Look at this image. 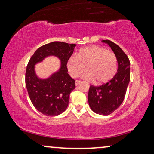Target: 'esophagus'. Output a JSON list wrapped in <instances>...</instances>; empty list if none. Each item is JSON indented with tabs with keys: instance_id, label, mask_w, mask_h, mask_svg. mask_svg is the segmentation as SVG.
<instances>
[{
	"instance_id": "esophagus-1",
	"label": "esophagus",
	"mask_w": 154,
	"mask_h": 154,
	"mask_svg": "<svg viewBox=\"0 0 154 154\" xmlns=\"http://www.w3.org/2000/svg\"><path fill=\"white\" fill-rule=\"evenodd\" d=\"M80 82H81V81H79V80H76V81H75V85L77 86Z\"/></svg>"
}]
</instances>
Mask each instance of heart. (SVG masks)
<instances>
[{
    "label": "heart",
    "instance_id": "b5f03b06",
    "mask_svg": "<svg viewBox=\"0 0 154 154\" xmlns=\"http://www.w3.org/2000/svg\"><path fill=\"white\" fill-rule=\"evenodd\" d=\"M67 69L72 77L82 75L87 80H95L98 85L107 83L113 78L118 69V60L113 53L99 46L80 49L77 56H72L67 61Z\"/></svg>",
    "mask_w": 154,
    "mask_h": 154
}]
</instances>
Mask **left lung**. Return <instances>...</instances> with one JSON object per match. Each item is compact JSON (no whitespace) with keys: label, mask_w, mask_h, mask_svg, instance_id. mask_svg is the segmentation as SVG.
I'll return each instance as SVG.
<instances>
[{"label":"left lung","mask_w":154,"mask_h":154,"mask_svg":"<svg viewBox=\"0 0 154 154\" xmlns=\"http://www.w3.org/2000/svg\"><path fill=\"white\" fill-rule=\"evenodd\" d=\"M102 42L108 44L118 60V72L108 82L99 87L90 86L88 101L96 113L108 116L120 107L125 96L130 80V63L128 57L118 45L110 40Z\"/></svg>","instance_id":"obj_1"}]
</instances>
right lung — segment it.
Segmentation results:
<instances>
[{
  "label": "right lung",
  "instance_id": "right-lung-1",
  "mask_svg": "<svg viewBox=\"0 0 154 154\" xmlns=\"http://www.w3.org/2000/svg\"><path fill=\"white\" fill-rule=\"evenodd\" d=\"M76 44L53 42L38 48L29 61L25 83L29 96L36 109L47 116H56L68 106L69 94L75 88V81L67 73V61ZM49 56L61 61L59 69L46 79L36 75L35 65Z\"/></svg>",
  "mask_w": 154,
  "mask_h": 154
}]
</instances>
